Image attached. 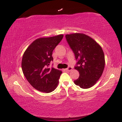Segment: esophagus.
Returning a JSON list of instances; mask_svg holds the SVG:
<instances>
[{
  "instance_id": "1",
  "label": "esophagus",
  "mask_w": 122,
  "mask_h": 122,
  "mask_svg": "<svg viewBox=\"0 0 122 122\" xmlns=\"http://www.w3.org/2000/svg\"><path fill=\"white\" fill-rule=\"evenodd\" d=\"M72 68L71 66L68 67V68L66 69V71H72Z\"/></svg>"
}]
</instances>
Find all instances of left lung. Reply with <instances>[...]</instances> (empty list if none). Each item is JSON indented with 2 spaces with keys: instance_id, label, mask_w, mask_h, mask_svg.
I'll list each match as a JSON object with an SVG mask.
<instances>
[{
  "instance_id": "1",
  "label": "left lung",
  "mask_w": 122,
  "mask_h": 122,
  "mask_svg": "<svg viewBox=\"0 0 122 122\" xmlns=\"http://www.w3.org/2000/svg\"><path fill=\"white\" fill-rule=\"evenodd\" d=\"M77 62L75 68L79 72V77L74 81L76 85L87 89L100 79L104 69L105 58L103 49L94 40L81 33L65 36Z\"/></svg>"
}]
</instances>
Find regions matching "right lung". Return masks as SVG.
<instances>
[{
    "mask_svg": "<svg viewBox=\"0 0 122 122\" xmlns=\"http://www.w3.org/2000/svg\"><path fill=\"white\" fill-rule=\"evenodd\" d=\"M63 35L40 38L31 43L23 54L22 69L25 77L35 89L50 93L57 88L62 72L50 68L52 53L63 38Z\"/></svg>",
    "mask_w": 122,
    "mask_h": 122,
    "instance_id": "right-lung-1",
    "label": "right lung"
}]
</instances>
